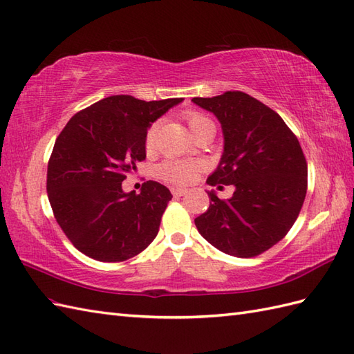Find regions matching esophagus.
I'll list each match as a JSON object with an SVG mask.
<instances>
[{
	"instance_id": "1",
	"label": "esophagus",
	"mask_w": 354,
	"mask_h": 354,
	"mask_svg": "<svg viewBox=\"0 0 354 354\" xmlns=\"http://www.w3.org/2000/svg\"><path fill=\"white\" fill-rule=\"evenodd\" d=\"M171 192L174 196H183V195L187 194V189H185V187H172Z\"/></svg>"
}]
</instances>
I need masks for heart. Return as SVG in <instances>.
I'll return each mask as SVG.
<instances>
[{"label": "heart", "instance_id": "obj_1", "mask_svg": "<svg viewBox=\"0 0 354 354\" xmlns=\"http://www.w3.org/2000/svg\"><path fill=\"white\" fill-rule=\"evenodd\" d=\"M185 118L189 124V129H191L192 135L198 133L200 131H204V129L214 127L212 120L198 111L186 112ZM154 135H156V124H153L147 131V135H145V147H147V150H150L153 147ZM196 172H198L196 163L182 162V160H167L158 168V174L160 178L167 180V182H169V183H176V185L191 183L192 180L196 177Z\"/></svg>", "mask_w": 354, "mask_h": 354}]
</instances>
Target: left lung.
<instances>
[{"label":"left lung","mask_w":354,"mask_h":354,"mask_svg":"<svg viewBox=\"0 0 354 354\" xmlns=\"http://www.w3.org/2000/svg\"><path fill=\"white\" fill-rule=\"evenodd\" d=\"M192 102L214 114L223 133V153L207 185L236 187L228 200L207 192L212 203L195 219L198 232L228 255H260L286 237L304 205V151L279 114L246 93Z\"/></svg>","instance_id":"1"}]
</instances>
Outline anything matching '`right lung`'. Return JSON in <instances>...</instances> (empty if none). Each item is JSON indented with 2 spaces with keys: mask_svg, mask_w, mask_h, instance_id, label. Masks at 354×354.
<instances>
[{
  "mask_svg": "<svg viewBox=\"0 0 354 354\" xmlns=\"http://www.w3.org/2000/svg\"><path fill=\"white\" fill-rule=\"evenodd\" d=\"M180 102L118 94L68 120L50 154L46 191L58 225L77 251L103 263L124 261L158 236L169 189L149 180L135 194L122 183L145 159L151 123Z\"/></svg>",
  "mask_w": 354,
  "mask_h": 354,
  "instance_id": "add662e5",
  "label": "right lung"
}]
</instances>
